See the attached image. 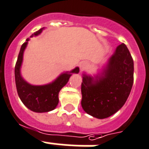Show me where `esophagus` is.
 Here are the masks:
<instances>
[{
  "label": "esophagus",
  "mask_w": 149,
  "mask_h": 149,
  "mask_svg": "<svg viewBox=\"0 0 149 149\" xmlns=\"http://www.w3.org/2000/svg\"><path fill=\"white\" fill-rule=\"evenodd\" d=\"M87 67H88V63L87 62H81L79 63V68H80L81 71L87 70Z\"/></svg>",
  "instance_id": "34e87169"
}]
</instances>
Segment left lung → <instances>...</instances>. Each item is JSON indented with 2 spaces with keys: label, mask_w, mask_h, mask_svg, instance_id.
I'll return each instance as SVG.
<instances>
[{
  "label": "left lung",
  "mask_w": 149,
  "mask_h": 149,
  "mask_svg": "<svg viewBox=\"0 0 149 149\" xmlns=\"http://www.w3.org/2000/svg\"><path fill=\"white\" fill-rule=\"evenodd\" d=\"M82 77L85 112L101 120L115 114L127 100L134 83V61L127 46H117L97 74L84 72Z\"/></svg>",
  "instance_id": "1"
}]
</instances>
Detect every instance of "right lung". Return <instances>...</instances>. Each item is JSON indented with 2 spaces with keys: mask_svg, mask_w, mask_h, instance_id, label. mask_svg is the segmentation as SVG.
I'll return each instance as SVG.
<instances>
[{
  "mask_svg": "<svg viewBox=\"0 0 149 149\" xmlns=\"http://www.w3.org/2000/svg\"><path fill=\"white\" fill-rule=\"evenodd\" d=\"M44 28L39 29L32 34L30 37H37L41 33ZM29 38L22 45L18 59L15 67V79L16 89L22 102L33 112H47L54 110L58 104V93L62 87L66 84L70 77L73 73H79V67H76L71 71L62 72L52 82L43 85H33L28 83L22 77L21 68L23 62V54Z\"/></svg>",
  "mask_w": 149,
  "mask_h": 149,
  "instance_id": "add662e5",
  "label": "right lung"
}]
</instances>
